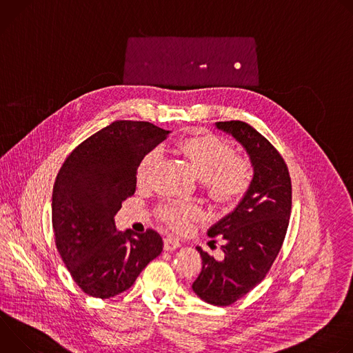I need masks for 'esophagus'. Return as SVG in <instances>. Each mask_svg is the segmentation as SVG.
Listing matches in <instances>:
<instances>
[{
  "mask_svg": "<svg viewBox=\"0 0 353 353\" xmlns=\"http://www.w3.org/2000/svg\"><path fill=\"white\" fill-rule=\"evenodd\" d=\"M180 245H181L180 241H179L177 239H174V237L168 236V237L165 239V250H166V251H173V250L179 248Z\"/></svg>",
  "mask_w": 353,
  "mask_h": 353,
  "instance_id": "obj_1",
  "label": "esophagus"
}]
</instances>
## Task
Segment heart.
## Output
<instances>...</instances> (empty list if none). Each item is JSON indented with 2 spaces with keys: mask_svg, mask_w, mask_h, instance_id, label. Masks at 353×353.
<instances>
[{
  "mask_svg": "<svg viewBox=\"0 0 353 353\" xmlns=\"http://www.w3.org/2000/svg\"><path fill=\"white\" fill-rule=\"evenodd\" d=\"M177 148L216 205L230 208L244 198L253 181V168L248 159L234 157L230 143L211 134H194L179 141ZM159 161V149H152L141 159L137 168L139 185L149 183ZM196 215L195 207L184 204H168L159 212L162 221L174 229L185 228Z\"/></svg>",
  "mask_w": 353,
  "mask_h": 353,
  "instance_id": "heart-1",
  "label": "heart"
}]
</instances>
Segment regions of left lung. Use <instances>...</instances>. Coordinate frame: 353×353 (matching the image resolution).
<instances>
[{
    "instance_id": "obj_1",
    "label": "left lung",
    "mask_w": 353,
    "mask_h": 353,
    "mask_svg": "<svg viewBox=\"0 0 353 353\" xmlns=\"http://www.w3.org/2000/svg\"><path fill=\"white\" fill-rule=\"evenodd\" d=\"M215 127L232 135L253 166V181L236 208L208 229L219 237L223 259L215 260L201 247L203 270L194 293L214 306H229L257 286L282 247L292 210V183L285 161L259 131L243 121H219Z\"/></svg>"
}]
</instances>
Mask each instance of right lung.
<instances>
[{
	"label": "right lung",
	"mask_w": 353,
	"mask_h": 353,
	"mask_svg": "<svg viewBox=\"0 0 353 353\" xmlns=\"http://www.w3.org/2000/svg\"><path fill=\"white\" fill-rule=\"evenodd\" d=\"M170 131L146 121H114L79 143L61 166L52 198L59 253L89 296L113 297L163 250L152 229L120 232L114 216L135 192L137 168Z\"/></svg>",
	"instance_id": "right-lung-1"
}]
</instances>
